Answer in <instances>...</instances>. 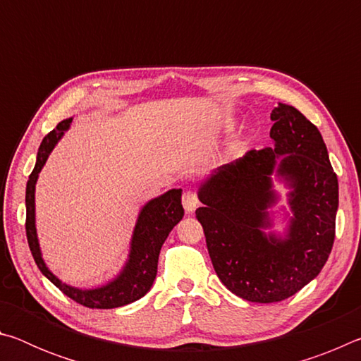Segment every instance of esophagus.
<instances>
[{"label": "esophagus", "mask_w": 361, "mask_h": 361, "mask_svg": "<svg viewBox=\"0 0 361 361\" xmlns=\"http://www.w3.org/2000/svg\"><path fill=\"white\" fill-rule=\"evenodd\" d=\"M181 202H183V207H185V210L188 213H192L195 209H197L199 199H197V195H195L192 191H186L185 194H183Z\"/></svg>", "instance_id": "1"}]
</instances>
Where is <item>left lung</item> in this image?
Here are the masks:
<instances>
[{"label": "left lung", "mask_w": 361, "mask_h": 361, "mask_svg": "<svg viewBox=\"0 0 361 361\" xmlns=\"http://www.w3.org/2000/svg\"><path fill=\"white\" fill-rule=\"evenodd\" d=\"M272 148L250 149L197 189L195 210L216 276L252 302H279L319 276L334 242L339 205L322 133L295 106L272 109ZM276 184H283L287 207ZM284 223L282 231L275 224Z\"/></svg>", "instance_id": "obj_1"}]
</instances>
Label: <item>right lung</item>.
Returning <instances> with one entry per match:
<instances>
[{
  "instance_id": "1",
  "label": "right lung",
  "mask_w": 361,
  "mask_h": 361,
  "mask_svg": "<svg viewBox=\"0 0 361 361\" xmlns=\"http://www.w3.org/2000/svg\"><path fill=\"white\" fill-rule=\"evenodd\" d=\"M73 118L60 122L51 133H47L41 142L36 156V164L27 183L25 207H27V239L30 250L38 264L42 276L51 280L57 288L71 298L73 301L90 309H114L138 301L151 290L157 274V259L164 242L176 224L181 221L185 210L181 205V189H170L157 197L146 202L138 212L135 226H133L129 255L118 276L106 283L95 288H79L60 280L42 258L38 231H36V205L35 192L39 172L46 166L49 156L65 132L70 129Z\"/></svg>"
}]
</instances>
